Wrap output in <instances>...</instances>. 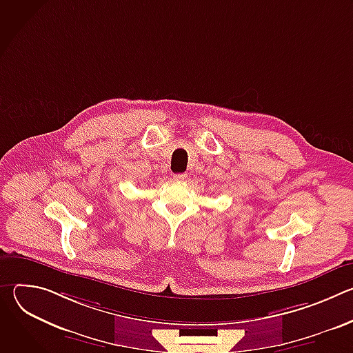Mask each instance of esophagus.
<instances>
[{"label": "esophagus", "mask_w": 353, "mask_h": 353, "mask_svg": "<svg viewBox=\"0 0 353 353\" xmlns=\"http://www.w3.org/2000/svg\"><path fill=\"white\" fill-rule=\"evenodd\" d=\"M173 177H174V180H184L187 177V174L185 173H179V174H173Z\"/></svg>", "instance_id": "obj_1"}]
</instances>
